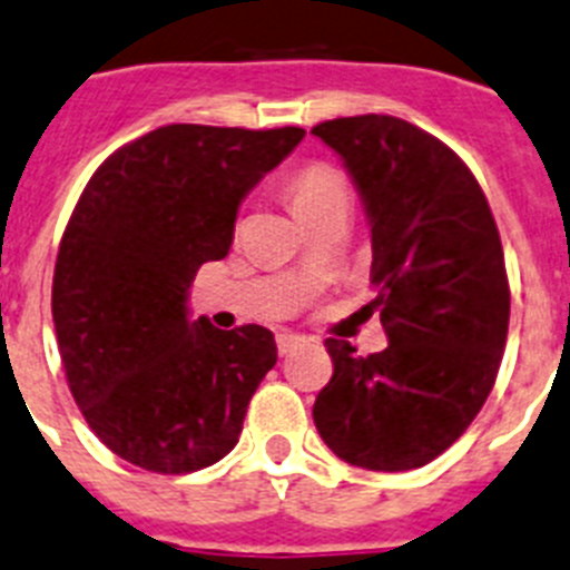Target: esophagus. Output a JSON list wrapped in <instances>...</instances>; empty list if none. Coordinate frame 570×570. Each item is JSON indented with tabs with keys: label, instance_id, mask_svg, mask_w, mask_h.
<instances>
[{
	"label": "esophagus",
	"instance_id": "34e87169",
	"mask_svg": "<svg viewBox=\"0 0 570 570\" xmlns=\"http://www.w3.org/2000/svg\"><path fill=\"white\" fill-rule=\"evenodd\" d=\"M278 353L281 355H289L292 350H295V346H301L304 344V338H301V335H295V333H278Z\"/></svg>",
	"mask_w": 570,
	"mask_h": 570
}]
</instances>
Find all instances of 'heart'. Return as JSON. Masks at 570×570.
I'll return each instance as SVG.
<instances>
[{"mask_svg": "<svg viewBox=\"0 0 570 570\" xmlns=\"http://www.w3.org/2000/svg\"><path fill=\"white\" fill-rule=\"evenodd\" d=\"M286 195H289L292 209L304 217L326 206V203L350 200V186H346V177L341 175V168H335L333 163L313 160L304 163L286 180Z\"/></svg>", "mask_w": 570, "mask_h": 570, "instance_id": "b5f03b06", "label": "heart"}]
</instances>
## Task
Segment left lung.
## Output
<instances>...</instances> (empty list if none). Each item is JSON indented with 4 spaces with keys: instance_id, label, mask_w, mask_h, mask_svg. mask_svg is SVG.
Listing matches in <instances>:
<instances>
[{
    "instance_id": "obj_1",
    "label": "left lung",
    "mask_w": 570,
    "mask_h": 570,
    "mask_svg": "<svg viewBox=\"0 0 570 570\" xmlns=\"http://www.w3.org/2000/svg\"><path fill=\"white\" fill-rule=\"evenodd\" d=\"M344 157L373 226V298L387 350L355 355L326 338L333 379L313 419L355 468L413 470L442 456L491 395L502 364L511 286L497 220L462 157L390 114L318 122Z\"/></svg>"
}]
</instances>
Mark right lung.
I'll list each match as a JSON object with an SVG mask.
<instances>
[{
    "label": "right lung",
    "mask_w": 570,
    "mask_h": 570,
    "mask_svg": "<svg viewBox=\"0 0 570 570\" xmlns=\"http://www.w3.org/2000/svg\"><path fill=\"white\" fill-rule=\"evenodd\" d=\"M306 131L175 122L108 155L71 212L51 313L79 413L111 453L151 473H191L237 444L278 361L275 335L189 324L206 261L229 255L237 206Z\"/></svg>",
    "instance_id": "1"
}]
</instances>
